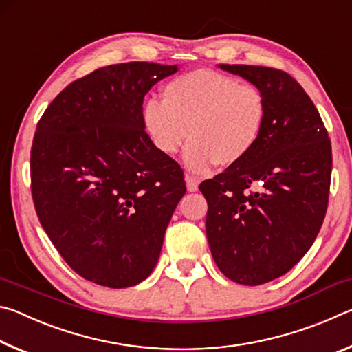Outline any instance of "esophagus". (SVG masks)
<instances>
[{"instance_id": "34e87169", "label": "esophagus", "mask_w": 352, "mask_h": 352, "mask_svg": "<svg viewBox=\"0 0 352 352\" xmlns=\"http://www.w3.org/2000/svg\"><path fill=\"white\" fill-rule=\"evenodd\" d=\"M184 180H186V188L189 192H195L199 189V178L192 175H184Z\"/></svg>"}]
</instances>
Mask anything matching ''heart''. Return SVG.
Wrapping results in <instances>:
<instances>
[{
    "instance_id": "b5f03b06",
    "label": "heart",
    "mask_w": 352,
    "mask_h": 352,
    "mask_svg": "<svg viewBox=\"0 0 352 352\" xmlns=\"http://www.w3.org/2000/svg\"><path fill=\"white\" fill-rule=\"evenodd\" d=\"M163 100L142 107V126L153 146L172 155L186 141L184 164L205 174L214 164H239L258 146L267 100L253 83L212 69H195L168 82Z\"/></svg>"
}]
</instances>
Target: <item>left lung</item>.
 <instances>
[{"mask_svg":"<svg viewBox=\"0 0 352 352\" xmlns=\"http://www.w3.org/2000/svg\"><path fill=\"white\" fill-rule=\"evenodd\" d=\"M264 93L267 122L239 164L200 183L206 237L219 270L259 285L287 273L317 237L329 200L332 148L318 110L285 71L219 65ZM256 186L258 190H252Z\"/></svg>","mask_w":352,"mask_h":352,"instance_id":"8db88e82","label":"left lung"}]
</instances>
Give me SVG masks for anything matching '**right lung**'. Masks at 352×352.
<instances>
[{
    "label": "right lung",
    "mask_w": 352,
    "mask_h": 352,
    "mask_svg": "<svg viewBox=\"0 0 352 352\" xmlns=\"http://www.w3.org/2000/svg\"><path fill=\"white\" fill-rule=\"evenodd\" d=\"M177 69L151 62L99 68L58 93L37 124L35 211L65 262L88 281L130 287L157 265L186 184L180 164L146 133L142 100Z\"/></svg>",
    "instance_id": "obj_1"
}]
</instances>
